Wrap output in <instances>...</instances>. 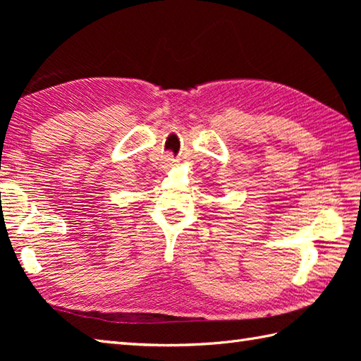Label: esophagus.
I'll return each mask as SVG.
<instances>
[{"instance_id":"34e87169","label":"esophagus","mask_w":361,"mask_h":361,"mask_svg":"<svg viewBox=\"0 0 361 361\" xmlns=\"http://www.w3.org/2000/svg\"><path fill=\"white\" fill-rule=\"evenodd\" d=\"M173 161H175V159H173L172 155H167V157L164 158V166H163V167H164V169H169V167H171V166L173 164Z\"/></svg>"}]
</instances>
